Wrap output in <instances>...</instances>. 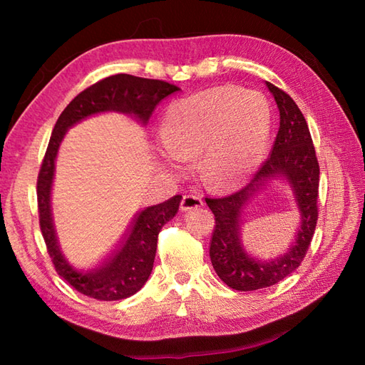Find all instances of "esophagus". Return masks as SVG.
Listing matches in <instances>:
<instances>
[{
  "label": "esophagus",
  "mask_w": 365,
  "mask_h": 365,
  "mask_svg": "<svg viewBox=\"0 0 365 365\" xmlns=\"http://www.w3.org/2000/svg\"><path fill=\"white\" fill-rule=\"evenodd\" d=\"M204 205V200L200 199L196 195H183L182 197V202H180V208L183 212L191 210V208H197V207H202Z\"/></svg>",
  "instance_id": "obj_1"
}]
</instances>
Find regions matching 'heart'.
<instances>
[{
	"mask_svg": "<svg viewBox=\"0 0 365 365\" xmlns=\"http://www.w3.org/2000/svg\"><path fill=\"white\" fill-rule=\"evenodd\" d=\"M271 127L267 98L235 86L212 88L169 106L161 155L175 170L200 155V174L215 188H230L265 157Z\"/></svg>",
	"mask_w": 365,
	"mask_h": 365,
	"instance_id": "b5f03b06",
	"label": "heart"
}]
</instances>
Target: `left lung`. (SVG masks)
I'll use <instances>...</instances> for the list:
<instances>
[{
	"label": "left lung",
	"instance_id": "obj_1",
	"mask_svg": "<svg viewBox=\"0 0 365 365\" xmlns=\"http://www.w3.org/2000/svg\"><path fill=\"white\" fill-rule=\"evenodd\" d=\"M279 108V130L269 157L242 190L222 197H205L215 215L210 240V260L221 281L230 289L252 292L281 282L304 260L319 220L320 166L304 115L293 98L271 83ZM284 175L292 183L302 212V229L289 253L271 262L247 256L239 242V220L244 204L268 176Z\"/></svg>",
	"mask_w": 365,
	"mask_h": 365
}]
</instances>
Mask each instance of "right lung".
I'll return each mask as SVG.
<instances>
[{"instance_id": "obj_1", "label": "right lung", "mask_w": 365, "mask_h": 365, "mask_svg": "<svg viewBox=\"0 0 365 365\" xmlns=\"http://www.w3.org/2000/svg\"><path fill=\"white\" fill-rule=\"evenodd\" d=\"M178 91L175 84L163 80L139 78L133 75H113L81 91L66 110L61 113L53 128L48 147L37 177L38 224L46 245V252L56 273L71 284L76 292L98 301H118L128 298L149 279L161 227L175 216L182 196L166 202L147 207L131 222L120 245L98 267L80 271L66 260L54 234L50 192L54 173V160L66 130L73 123L102 111H120L138 115L147 122L163 98Z\"/></svg>"}]
</instances>
